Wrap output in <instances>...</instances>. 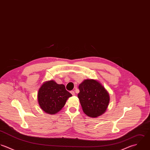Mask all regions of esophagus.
<instances>
[{
  "mask_svg": "<svg viewBox=\"0 0 150 150\" xmlns=\"http://www.w3.org/2000/svg\"><path fill=\"white\" fill-rule=\"evenodd\" d=\"M70 93H71V94L73 96H74V95H75V93H74V91H71Z\"/></svg>",
  "mask_w": 150,
  "mask_h": 150,
  "instance_id": "34e87169",
  "label": "esophagus"
}]
</instances>
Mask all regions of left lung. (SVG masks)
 I'll return each mask as SVG.
<instances>
[{"mask_svg":"<svg viewBox=\"0 0 150 150\" xmlns=\"http://www.w3.org/2000/svg\"><path fill=\"white\" fill-rule=\"evenodd\" d=\"M78 98L83 112L90 117H96L103 114L108 106V92L97 80L87 79L79 86Z\"/></svg>","mask_w":150,"mask_h":150,"instance_id":"left-lung-1","label":"left lung"}]
</instances>
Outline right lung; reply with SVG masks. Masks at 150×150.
<instances>
[{
	"label": "right lung",
	"mask_w": 150,
	"mask_h": 150,
	"mask_svg": "<svg viewBox=\"0 0 150 150\" xmlns=\"http://www.w3.org/2000/svg\"><path fill=\"white\" fill-rule=\"evenodd\" d=\"M71 96L63 84H58L50 80L41 86L37 97L41 108L47 113L53 115L62 109L67 100Z\"/></svg>",
	"instance_id": "add662e5"
}]
</instances>
